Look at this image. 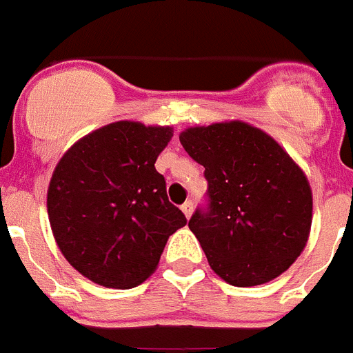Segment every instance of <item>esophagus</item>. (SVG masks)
<instances>
[{"mask_svg": "<svg viewBox=\"0 0 353 353\" xmlns=\"http://www.w3.org/2000/svg\"><path fill=\"white\" fill-rule=\"evenodd\" d=\"M180 208H182V212L185 214L187 219H189V217H191V214H192V208H194V205H192V201H185V203H183Z\"/></svg>", "mask_w": 353, "mask_h": 353, "instance_id": "34e87169", "label": "esophagus"}]
</instances>
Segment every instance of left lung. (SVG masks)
<instances>
[{"instance_id": "obj_1", "label": "left lung", "mask_w": 353, "mask_h": 353, "mask_svg": "<svg viewBox=\"0 0 353 353\" xmlns=\"http://www.w3.org/2000/svg\"><path fill=\"white\" fill-rule=\"evenodd\" d=\"M183 150L205 168L207 205L189 228L212 270L233 286L272 281L305 248L310 182L269 134L244 121L191 127Z\"/></svg>"}]
</instances>
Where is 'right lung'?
<instances>
[{"label": "right lung", "instance_id": "1", "mask_svg": "<svg viewBox=\"0 0 353 353\" xmlns=\"http://www.w3.org/2000/svg\"><path fill=\"white\" fill-rule=\"evenodd\" d=\"M171 127L117 121L84 136L58 162L48 214L58 248L90 281L132 288L157 269L170 235L185 226L155 170Z\"/></svg>", "mask_w": 353, "mask_h": 353}]
</instances>
